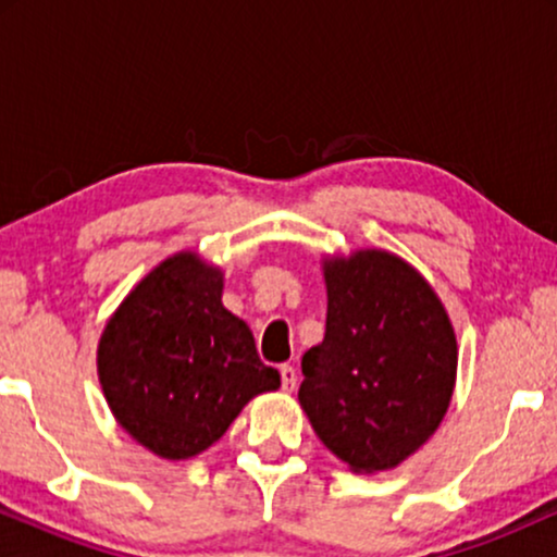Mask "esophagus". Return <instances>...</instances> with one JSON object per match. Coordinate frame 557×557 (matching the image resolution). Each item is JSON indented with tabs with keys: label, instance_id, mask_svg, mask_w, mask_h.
Wrapping results in <instances>:
<instances>
[{
	"label": "esophagus",
	"instance_id": "obj_1",
	"mask_svg": "<svg viewBox=\"0 0 557 557\" xmlns=\"http://www.w3.org/2000/svg\"><path fill=\"white\" fill-rule=\"evenodd\" d=\"M280 380H283V389L285 393H293V387H296V369L293 367H287V363H283V367H280Z\"/></svg>",
	"mask_w": 557,
	"mask_h": 557
}]
</instances>
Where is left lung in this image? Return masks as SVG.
Here are the masks:
<instances>
[{
  "instance_id": "obj_1",
  "label": "left lung",
  "mask_w": 557,
  "mask_h": 557,
  "mask_svg": "<svg viewBox=\"0 0 557 557\" xmlns=\"http://www.w3.org/2000/svg\"><path fill=\"white\" fill-rule=\"evenodd\" d=\"M324 341L300 361V408L350 471L395 469L450 406L458 343L434 287L382 248L322 259Z\"/></svg>"
}]
</instances>
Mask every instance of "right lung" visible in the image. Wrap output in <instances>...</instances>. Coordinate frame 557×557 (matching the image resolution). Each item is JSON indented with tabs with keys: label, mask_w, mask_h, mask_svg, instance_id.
<instances>
[{
	"label": "right lung",
	"mask_w": 557,
	"mask_h": 557,
	"mask_svg": "<svg viewBox=\"0 0 557 557\" xmlns=\"http://www.w3.org/2000/svg\"><path fill=\"white\" fill-rule=\"evenodd\" d=\"M225 272L196 251L164 259L110 317L96 372L117 424L168 461L214 445L248 400L280 387L251 330L222 306Z\"/></svg>",
	"instance_id": "1"
}]
</instances>
